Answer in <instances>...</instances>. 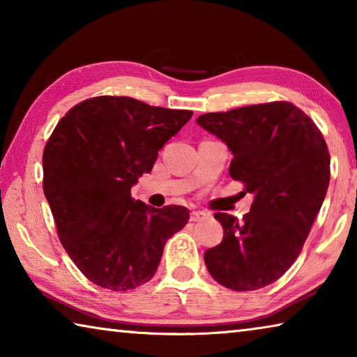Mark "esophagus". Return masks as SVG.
I'll list each match as a JSON object with an SVG mask.
<instances>
[{
	"label": "esophagus",
	"mask_w": 357,
	"mask_h": 357,
	"mask_svg": "<svg viewBox=\"0 0 357 357\" xmlns=\"http://www.w3.org/2000/svg\"><path fill=\"white\" fill-rule=\"evenodd\" d=\"M208 217V214H204V213H202V211H192L190 213V220L192 222H202V220H204Z\"/></svg>",
	"instance_id": "obj_1"
}]
</instances>
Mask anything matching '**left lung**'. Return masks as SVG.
Returning a JSON list of instances; mask_svg holds the SVG:
<instances>
[{"label": "left lung", "mask_w": 357, "mask_h": 357, "mask_svg": "<svg viewBox=\"0 0 357 357\" xmlns=\"http://www.w3.org/2000/svg\"><path fill=\"white\" fill-rule=\"evenodd\" d=\"M197 123L227 144L229 176L253 195L243 220L214 214L223 239L204 252L206 268L234 291L268 287L296 261L321 209L331 178L328 144L289 102L206 113Z\"/></svg>", "instance_id": "obj_1"}]
</instances>
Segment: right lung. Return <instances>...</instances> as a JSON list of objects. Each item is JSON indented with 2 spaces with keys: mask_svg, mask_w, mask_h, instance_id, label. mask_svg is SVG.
I'll return each mask as SVG.
<instances>
[{
  "mask_svg": "<svg viewBox=\"0 0 357 357\" xmlns=\"http://www.w3.org/2000/svg\"><path fill=\"white\" fill-rule=\"evenodd\" d=\"M192 114L100 96L70 108L53 130L44 193L63 247L96 285L128 291L153 279L165 243L189 220L187 208H151L130 189Z\"/></svg>",
  "mask_w": 357,
  "mask_h": 357,
  "instance_id": "1",
  "label": "right lung"
}]
</instances>
